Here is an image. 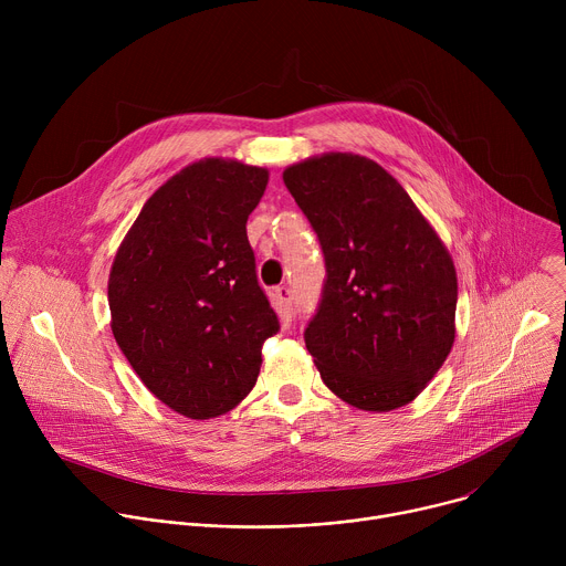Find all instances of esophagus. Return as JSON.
Returning a JSON list of instances; mask_svg holds the SVG:
<instances>
[{
	"label": "esophagus",
	"mask_w": 566,
	"mask_h": 566,
	"mask_svg": "<svg viewBox=\"0 0 566 566\" xmlns=\"http://www.w3.org/2000/svg\"><path fill=\"white\" fill-rule=\"evenodd\" d=\"M273 297H275V304L280 308L282 319L291 322V317H293V291L289 286H280V289H275Z\"/></svg>",
	"instance_id": "esophagus-1"
}]
</instances>
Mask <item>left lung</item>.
<instances>
[{
	"label": "left lung",
	"mask_w": 566,
	"mask_h": 566,
	"mask_svg": "<svg viewBox=\"0 0 566 566\" xmlns=\"http://www.w3.org/2000/svg\"><path fill=\"white\" fill-rule=\"evenodd\" d=\"M282 179L325 255L304 329L322 380L358 410L408 406L454 343L457 273L443 241L371 158L332 151Z\"/></svg>",
	"instance_id": "obj_1"
}]
</instances>
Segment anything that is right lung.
I'll return each instance as SVG.
<instances>
[{"label": "right lung", "mask_w": 566, "mask_h": 566, "mask_svg": "<svg viewBox=\"0 0 566 566\" xmlns=\"http://www.w3.org/2000/svg\"><path fill=\"white\" fill-rule=\"evenodd\" d=\"M266 184L264 168L197 160L147 199L116 253L114 338L145 387L184 417L232 410L280 332L247 234Z\"/></svg>", "instance_id": "1"}]
</instances>
